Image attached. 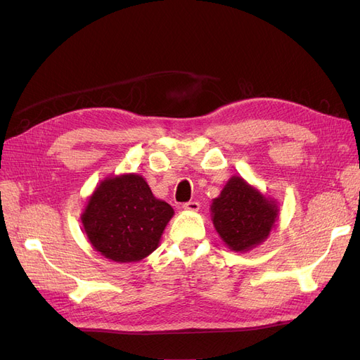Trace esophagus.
Listing matches in <instances>:
<instances>
[{
    "instance_id": "obj_1",
    "label": "esophagus",
    "mask_w": 360,
    "mask_h": 360,
    "mask_svg": "<svg viewBox=\"0 0 360 360\" xmlns=\"http://www.w3.org/2000/svg\"><path fill=\"white\" fill-rule=\"evenodd\" d=\"M183 210H188V212H198V210H200V202H197V201L184 202V204H183Z\"/></svg>"
}]
</instances>
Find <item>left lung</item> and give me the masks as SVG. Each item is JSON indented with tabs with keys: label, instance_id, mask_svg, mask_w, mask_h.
<instances>
[{
	"label": "left lung",
	"instance_id": "1",
	"mask_svg": "<svg viewBox=\"0 0 360 360\" xmlns=\"http://www.w3.org/2000/svg\"><path fill=\"white\" fill-rule=\"evenodd\" d=\"M210 212L216 233L234 252H248L263 243L279 217L276 200L238 176L225 183Z\"/></svg>",
	"mask_w": 360,
	"mask_h": 360
}]
</instances>
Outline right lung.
Here are the masks:
<instances>
[{
    "label": "right lung",
    "mask_w": 360,
    "mask_h": 360,
    "mask_svg": "<svg viewBox=\"0 0 360 360\" xmlns=\"http://www.w3.org/2000/svg\"><path fill=\"white\" fill-rule=\"evenodd\" d=\"M172 207L158 200L146 179L129 172L103 179L81 214L93 249L115 263H136L158 249Z\"/></svg>",
    "instance_id": "add662e5"
}]
</instances>
